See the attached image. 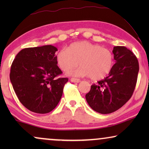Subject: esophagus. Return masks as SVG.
Returning a JSON list of instances; mask_svg holds the SVG:
<instances>
[{"label": "esophagus", "instance_id": "34e87169", "mask_svg": "<svg viewBox=\"0 0 149 149\" xmlns=\"http://www.w3.org/2000/svg\"><path fill=\"white\" fill-rule=\"evenodd\" d=\"M70 81H71V82H72V83H79L81 81V80H80V79H76V78H71Z\"/></svg>", "mask_w": 149, "mask_h": 149}]
</instances>
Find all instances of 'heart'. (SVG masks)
<instances>
[{"label":"heart","mask_w":149,"mask_h":149,"mask_svg":"<svg viewBox=\"0 0 149 149\" xmlns=\"http://www.w3.org/2000/svg\"><path fill=\"white\" fill-rule=\"evenodd\" d=\"M56 62L63 71L70 70L79 64L81 67L68 72V74L89 76L96 81L109 74L113 66L114 57L108 49L83 40L73 42L67 49L59 51L56 54Z\"/></svg>","instance_id":"1"}]
</instances>
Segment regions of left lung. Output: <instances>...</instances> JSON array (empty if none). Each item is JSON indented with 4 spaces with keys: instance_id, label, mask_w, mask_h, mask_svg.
Wrapping results in <instances>:
<instances>
[{
    "instance_id": "obj_1",
    "label": "left lung",
    "mask_w": 149,
    "mask_h": 149,
    "mask_svg": "<svg viewBox=\"0 0 149 149\" xmlns=\"http://www.w3.org/2000/svg\"><path fill=\"white\" fill-rule=\"evenodd\" d=\"M113 53L116 63L109 75L91 85L85 95L89 107L101 114L123 107L131 98L137 82L139 64L135 55L123 46L114 47Z\"/></svg>"
}]
</instances>
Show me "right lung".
<instances>
[{
    "label": "right lung",
    "mask_w": 149,
    "mask_h": 149,
    "mask_svg": "<svg viewBox=\"0 0 149 149\" xmlns=\"http://www.w3.org/2000/svg\"><path fill=\"white\" fill-rule=\"evenodd\" d=\"M53 45L25 48L11 64L10 80L22 104L30 111L45 114L60 102L68 78H57L62 72L58 66Z\"/></svg>",
    "instance_id": "add662e5"
}]
</instances>
